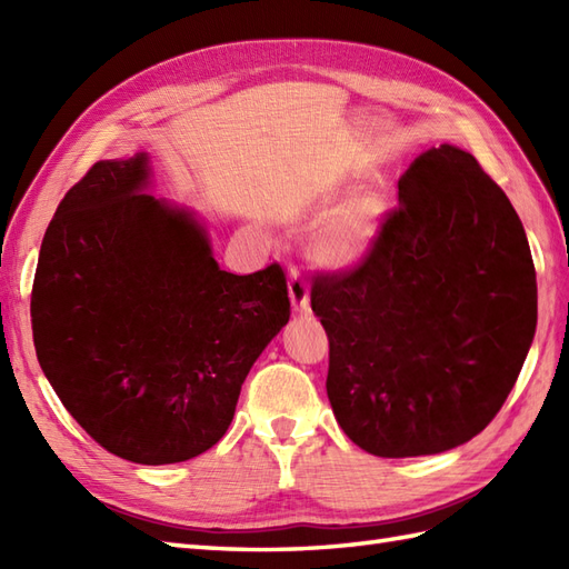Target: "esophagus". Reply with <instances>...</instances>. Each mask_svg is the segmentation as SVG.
Returning <instances> with one entry per match:
<instances>
[{"label": "esophagus", "mask_w": 569, "mask_h": 569, "mask_svg": "<svg viewBox=\"0 0 569 569\" xmlns=\"http://www.w3.org/2000/svg\"><path fill=\"white\" fill-rule=\"evenodd\" d=\"M288 293H291V303H293L296 310H300V312L308 310L310 288H308L306 276L300 273L298 269H291V273H288Z\"/></svg>", "instance_id": "esophagus-1"}]
</instances>
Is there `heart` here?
I'll use <instances>...</instances> for the list:
<instances>
[{
    "instance_id": "obj_1",
    "label": "heart",
    "mask_w": 569,
    "mask_h": 569,
    "mask_svg": "<svg viewBox=\"0 0 569 569\" xmlns=\"http://www.w3.org/2000/svg\"><path fill=\"white\" fill-rule=\"evenodd\" d=\"M383 217V200L371 192H361L345 200L325 220L318 241L316 257L328 266H352L361 261L373 247Z\"/></svg>"
}]
</instances>
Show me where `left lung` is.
Masks as SVG:
<instances>
[{"label": "left lung", "instance_id": "1", "mask_svg": "<svg viewBox=\"0 0 569 569\" xmlns=\"http://www.w3.org/2000/svg\"><path fill=\"white\" fill-rule=\"evenodd\" d=\"M310 306L347 438L377 457L438 455L509 398L536 335V266L506 192L442 143L398 180L367 257L312 276Z\"/></svg>", "mask_w": 569, "mask_h": 569}]
</instances>
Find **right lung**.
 <instances>
[{
    "label": "right lung",
    "instance_id": "add662e5",
    "mask_svg": "<svg viewBox=\"0 0 569 569\" xmlns=\"http://www.w3.org/2000/svg\"><path fill=\"white\" fill-rule=\"evenodd\" d=\"M147 156L98 161L60 200L31 288L39 365L90 438L129 462L202 455L291 318L278 263L222 271L208 234L149 192Z\"/></svg>",
    "mask_w": 569,
    "mask_h": 569
}]
</instances>
